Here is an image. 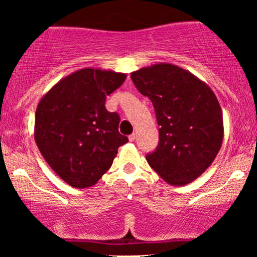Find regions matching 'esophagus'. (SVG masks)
I'll list each match as a JSON object with an SVG mask.
<instances>
[{"label": "esophagus", "instance_id": "esophagus-1", "mask_svg": "<svg viewBox=\"0 0 257 257\" xmlns=\"http://www.w3.org/2000/svg\"><path fill=\"white\" fill-rule=\"evenodd\" d=\"M129 141H132V143H133V141H135V139H137V135H135V134H132V135H129Z\"/></svg>", "mask_w": 257, "mask_h": 257}]
</instances>
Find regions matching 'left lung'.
<instances>
[{
	"instance_id": "obj_1",
	"label": "left lung",
	"mask_w": 257,
	"mask_h": 257,
	"mask_svg": "<svg viewBox=\"0 0 257 257\" xmlns=\"http://www.w3.org/2000/svg\"><path fill=\"white\" fill-rule=\"evenodd\" d=\"M131 77L152 101L159 125L158 147L147 162L169 185L190 184L210 167L222 145L216 95L193 73L169 63L143 67Z\"/></svg>"
}]
</instances>
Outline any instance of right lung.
<instances>
[{"label": "right lung", "mask_w": 257, "mask_h": 257, "mask_svg": "<svg viewBox=\"0 0 257 257\" xmlns=\"http://www.w3.org/2000/svg\"><path fill=\"white\" fill-rule=\"evenodd\" d=\"M112 70H78L61 78L38 102L34 138L49 167L76 188L94 186L110 169L128 138L119 116L105 107L106 96L125 81Z\"/></svg>", "instance_id": "add662e5"}]
</instances>
